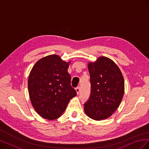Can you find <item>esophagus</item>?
I'll use <instances>...</instances> for the list:
<instances>
[{
    "label": "esophagus",
    "instance_id": "1",
    "mask_svg": "<svg viewBox=\"0 0 149 149\" xmlns=\"http://www.w3.org/2000/svg\"><path fill=\"white\" fill-rule=\"evenodd\" d=\"M75 90H76V93H77V94H78L79 93V91H80V88H79V87H77V88H76L75 89Z\"/></svg>",
    "mask_w": 149,
    "mask_h": 149
}]
</instances>
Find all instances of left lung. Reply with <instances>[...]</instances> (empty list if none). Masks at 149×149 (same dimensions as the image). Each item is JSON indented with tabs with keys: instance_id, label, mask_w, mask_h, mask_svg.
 <instances>
[{
	"instance_id": "8db88e82",
	"label": "left lung",
	"mask_w": 149,
	"mask_h": 149,
	"mask_svg": "<svg viewBox=\"0 0 149 149\" xmlns=\"http://www.w3.org/2000/svg\"><path fill=\"white\" fill-rule=\"evenodd\" d=\"M91 89L84 104L86 114L96 120L107 119L120 105L124 93V80L119 67L109 58H98L88 65Z\"/></svg>"
}]
</instances>
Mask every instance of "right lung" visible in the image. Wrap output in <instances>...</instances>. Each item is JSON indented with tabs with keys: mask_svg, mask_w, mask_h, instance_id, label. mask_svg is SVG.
<instances>
[{
	"mask_svg": "<svg viewBox=\"0 0 149 149\" xmlns=\"http://www.w3.org/2000/svg\"><path fill=\"white\" fill-rule=\"evenodd\" d=\"M70 63L58 55H51L39 60L30 71L28 80L30 101L36 112L45 119L59 118L71 99L76 96L68 72Z\"/></svg>",
	"mask_w": 149,
	"mask_h": 149,
	"instance_id": "add662e5",
	"label": "right lung"
}]
</instances>
